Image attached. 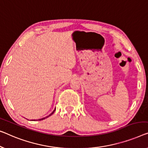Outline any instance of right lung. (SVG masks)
Wrapping results in <instances>:
<instances>
[{
    "instance_id": "1",
    "label": "right lung",
    "mask_w": 148,
    "mask_h": 148,
    "mask_svg": "<svg viewBox=\"0 0 148 148\" xmlns=\"http://www.w3.org/2000/svg\"><path fill=\"white\" fill-rule=\"evenodd\" d=\"M55 110H56V108H55L54 110V111H53L52 112V113L51 114H50V115L49 116H46V117H45V118H41V119H39V121H40V120H45V118H48V117H49V116H51L52 115V114H54V112H55ZM33 121V120H32ZM34 121H35V120H34Z\"/></svg>"
}]
</instances>
